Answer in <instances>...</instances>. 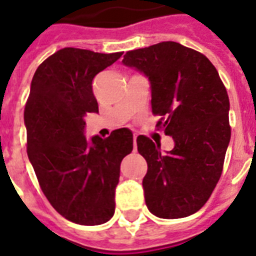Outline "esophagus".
Returning a JSON list of instances; mask_svg holds the SVG:
<instances>
[{"instance_id":"obj_1","label":"esophagus","mask_w":256,"mask_h":256,"mask_svg":"<svg viewBox=\"0 0 256 256\" xmlns=\"http://www.w3.org/2000/svg\"><path fill=\"white\" fill-rule=\"evenodd\" d=\"M132 140H134V150H136V136H134Z\"/></svg>"}]
</instances>
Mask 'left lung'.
<instances>
[{
  "instance_id": "8db88e82",
  "label": "left lung",
  "mask_w": 256,
  "mask_h": 256,
  "mask_svg": "<svg viewBox=\"0 0 256 256\" xmlns=\"http://www.w3.org/2000/svg\"><path fill=\"white\" fill-rule=\"evenodd\" d=\"M124 66L148 78L156 126L172 136L166 154L150 138H136L148 162L144 192L158 218H184L200 210L222 174L230 144V100L214 65L196 50L166 41L128 52Z\"/></svg>"
}]
</instances>
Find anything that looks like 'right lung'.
<instances>
[{
    "instance_id": "right-lung-1",
    "label": "right lung",
    "mask_w": 256,
    "mask_h": 256,
    "mask_svg": "<svg viewBox=\"0 0 256 256\" xmlns=\"http://www.w3.org/2000/svg\"><path fill=\"white\" fill-rule=\"evenodd\" d=\"M120 56L58 50L36 70L24 112L28 156L44 194L57 212L84 226L112 218L120 162L132 152L126 128L104 140L85 136V116L98 112L92 80Z\"/></svg>"
}]
</instances>
